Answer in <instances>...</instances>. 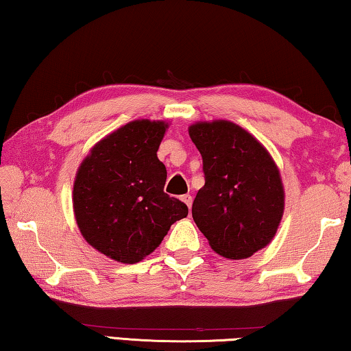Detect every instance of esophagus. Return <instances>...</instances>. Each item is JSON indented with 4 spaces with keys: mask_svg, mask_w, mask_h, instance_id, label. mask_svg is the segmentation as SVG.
Returning a JSON list of instances; mask_svg holds the SVG:
<instances>
[{
    "mask_svg": "<svg viewBox=\"0 0 351 351\" xmlns=\"http://www.w3.org/2000/svg\"><path fill=\"white\" fill-rule=\"evenodd\" d=\"M181 201L189 207V209H190V207H192V197H190V195H182Z\"/></svg>",
    "mask_w": 351,
    "mask_h": 351,
    "instance_id": "esophagus-1",
    "label": "esophagus"
}]
</instances>
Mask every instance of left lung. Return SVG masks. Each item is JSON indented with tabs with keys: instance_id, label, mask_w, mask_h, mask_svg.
Returning a JSON list of instances; mask_svg holds the SVG:
<instances>
[{
	"instance_id": "obj_1",
	"label": "left lung",
	"mask_w": 351,
	"mask_h": 351,
	"mask_svg": "<svg viewBox=\"0 0 351 351\" xmlns=\"http://www.w3.org/2000/svg\"><path fill=\"white\" fill-rule=\"evenodd\" d=\"M190 139L203 156L204 186L192 217L217 254L241 260L268 246L285 209L277 164L254 136L230 121L195 122Z\"/></svg>"
}]
</instances>
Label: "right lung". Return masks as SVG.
<instances>
[{
	"mask_svg": "<svg viewBox=\"0 0 351 351\" xmlns=\"http://www.w3.org/2000/svg\"><path fill=\"white\" fill-rule=\"evenodd\" d=\"M167 128L165 121L128 122L100 139L77 169L73 207L80 234L119 263L150 255L189 213L164 192L167 170L156 153Z\"/></svg>",
	"mask_w": 351,
	"mask_h": 351,
	"instance_id": "right-lung-1",
	"label": "right lung"
}]
</instances>
